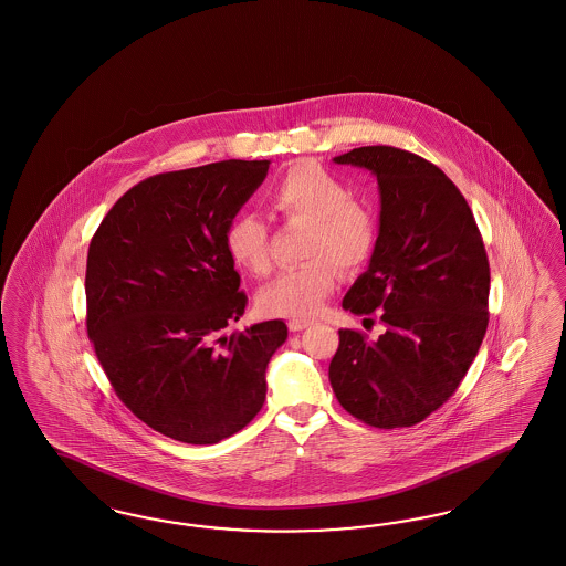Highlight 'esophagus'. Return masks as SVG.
Instances as JSON below:
<instances>
[{
  "mask_svg": "<svg viewBox=\"0 0 566 566\" xmlns=\"http://www.w3.org/2000/svg\"><path fill=\"white\" fill-rule=\"evenodd\" d=\"M307 326H312V319H305V317H293V319H289V328H291L293 333L305 331Z\"/></svg>",
  "mask_w": 566,
  "mask_h": 566,
  "instance_id": "1",
  "label": "esophagus"
}]
</instances>
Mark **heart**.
I'll list each match as a JSON object with an SVG mask.
<instances>
[{"label":"heart","instance_id":"heart-1","mask_svg":"<svg viewBox=\"0 0 566 566\" xmlns=\"http://www.w3.org/2000/svg\"><path fill=\"white\" fill-rule=\"evenodd\" d=\"M273 212L286 221H305V263L277 275L259 294L265 314L314 316L339 282V265L354 270L366 263L377 244V219L366 203L352 198L345 181L316 161L291 166L270 189ZM229 259L244 272L272 270L270 229L259 214L238 212L226 227Z\"/></svg>","mask_w":566,"mask_h":566}]
</instances>
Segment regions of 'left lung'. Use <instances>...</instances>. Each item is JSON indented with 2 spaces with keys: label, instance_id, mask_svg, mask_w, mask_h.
<instances>
[{
  "label": "left lung",
  "instance_id": "obj_1",
  "mask_svg": "<svg viewBox=\"0 0 566 566\" xmlns=\"http://www.w3.org/2000/svg\"><path fill=\"white\" fill-rule=\"evenodd\" d=\"M335 161L366 168L379 182L377 244L343 310H381L385 333L368 340L339 331L328 379L340 407L366 426L410 428L451 398L484 339L486 250L465 198L428 159L373 145Z\"/></svg>",
  "mask_w": 566,
  "mask_h": 566
}]
</instances>
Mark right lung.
<instances>
[{
    "mask_svg": "<svg viewBox=\"0 0 566 566\" xmlns=\"http://www.w3.org/2000/svg\"><path fill=\"white\" fill-rule=\"evenodd\" d=\"M270 159L161 172L128 189L96 229L86 265L88 337L117 398L187 444L247 428L282 319L227 333L247 310L226 227L265 181Z\"/></svg>",
    "mask_w": 566,
    "mask_h": 566,
    "instance_id": "obj_1",
    "label": "right lung"
}]
</instances>
